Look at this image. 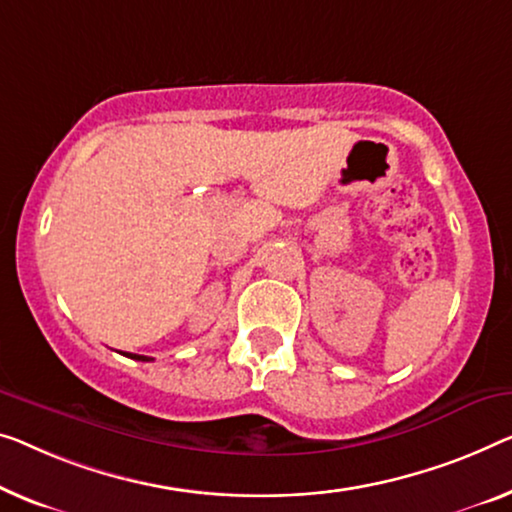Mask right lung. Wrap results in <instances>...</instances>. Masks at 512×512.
<instances>
[{
	"mask_svg": "<svg viewBox=\"0 0 512 512\" xmlns=\"http://www.w3.org/2000/svg\"><path fill=\"white\" fill-rule=\"evenodd\" d=\"M124 356H128V358H135V361H154V358H149V356H140V354H128V352H121Z\"/></svg>",
	"mask_w": 512,
	"mask_h": 512,
	"instance_id": "1",
	"label": "right lung"
}]
</instances>
